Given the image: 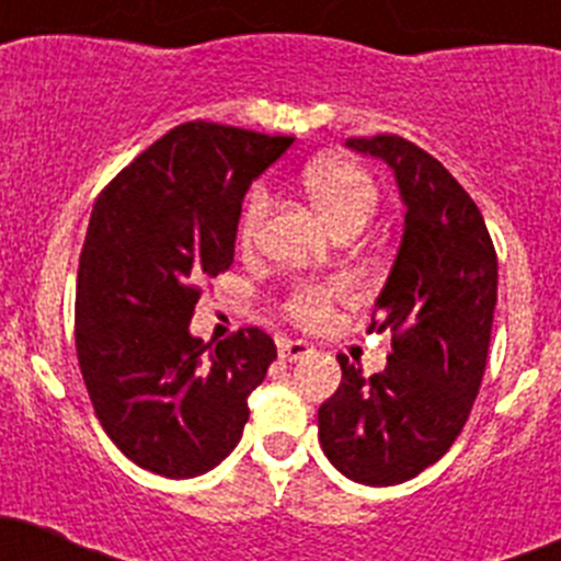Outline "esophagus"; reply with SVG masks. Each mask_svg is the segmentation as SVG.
<instances>
[{
  "label": "esophagus",
  "mask_w": 561,
  "mask_h": 561,
  "mask_svg": "<svg viewBox=\"0 0 561 561\" xmlns=\"http://www.w3.org/2000/svg\"><path fill=\"white\" fill-rule=\"evenodd\" d=\"M277 352H280V357L284 360H300V357L311 355V344H306V341L300 339H284L280 344H277Z\"/></svg>",
  "instance_id": "1"
}]
</instances>
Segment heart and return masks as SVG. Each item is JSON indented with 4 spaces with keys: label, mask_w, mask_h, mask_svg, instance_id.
Returning a JSON list of instances; mask_svg holds the SVG:
<instances>
[{
    "label": "heart",
    "mask_w": 561,
    "mask_h": 561,
    "mask_svg": "<svg viewBox=\"0 0 561 561\" xmlns=\"http://www.w3.org/2000/svg\"><path fill=\"white\" fill-rule=\"evenodd\" d=\"M302 190H306L308 201L313 209L324 217L333 231L350 226V222H364L371 217L377 206V184L371 179L369 170L355 159L344 157H322L313 159L306 170H302ZM270 211V190L266 184H255L250 190L248 201L242 206V217H239V242L253 244L259 237L264 217ZM344 297L341 286H324V284H306L300 289L291 291L286 311L295 322L306 324V328H317L328 319L330 308L335 300Z\"/></svg>",
    "instance_id": "heart-1"
}]
</instances>
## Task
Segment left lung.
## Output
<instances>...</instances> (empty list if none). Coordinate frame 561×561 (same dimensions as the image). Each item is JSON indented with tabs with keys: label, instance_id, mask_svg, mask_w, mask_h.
<instances>
[{
	"label": "left lung",
	"instance_id": "obj_1",
	"mask_svg": "<svg viewBox=\"0 0 561 561\" xmlns=\"http://www.w3.org/2000/svg\"><path fill=\"white\" fill-rule=\"evenodd\" d=\"M346 146L393 170L408 211L369 324L391 330L388 366L364 377L339 357L341 386L319 408V440L346 479L388 488L440 460L466 426L488 364L499 261L482 211L435 157L397 135Z\"/></svg>",
	"mask_w": 561,
	"mask_h": 561
}]
</instances>
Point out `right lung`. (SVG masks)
<instances>
[{
  "label": "right lung",
  "mask_w": 561,
  "mask_h": 561,
  "mask_svg": "<svg viewBox=\"0 0 561 561\" xmlns=\"http://www.w3.org/2000/svg\"><path fill=\"white\" fill-rule=\"evenodd\" d=\"M295 137L192 121L99 195L77 275V355L90 402L135 466L192 479L220 466L277 357L259 328L215 350L190 333L197 286L233 261L250 184Z\"/></svg>",
  "instance_id": "add662e5"
}]
</instances>
